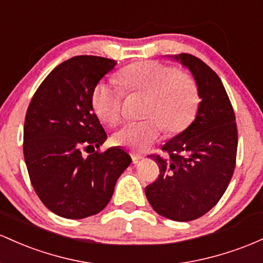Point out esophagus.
Wrapping results in <instances>:
<instances>
[{
  "label": "esophagus",
  "mask_w": 263,
  "mask_h": 263,
  "mask_svg": "<svg viewBox=\"0 0 263 263\" xmlns=\"http://www.w3.org/2000/svg\"><path fill=\"white\" fill-rule=\"evenodd\" d=\"M132 159H133V161H134V163H138V161L141 160V159H144V156L140 155V154H132Z\"/></svg>",
  "instance_id": "1"
}]
</instances>
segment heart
Segmentation results:
<instances>
[{
    "mask_svg": "<svg viewBox=\"0 0 263 263\" xmlns=\"http://www.w3.org/2000/svg\"><path fill=\"white\" fill-rule=\"evenodd\" d=\"M125 93L143 94L145 100L141 122L124 124L114 133L117 145L145 152L160 137L163 128L176 134L193 122L199 104L196 83L190 76L174 67L144 61L125 67L117 74ZM123 92L116 85L99 82L92 92V105L99 119L116 124L122 114Z\"/></svg>",
    "mask_w": 263,
    "mask_h": 263,
    "instance_id": "obj_1",
    "label": "heart"
}]
</instances>
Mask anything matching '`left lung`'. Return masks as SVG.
<instances>
[{
  "label": "left lung",
  "instance_id": "8db88e82",
  "mask_svg": "<svg viewBox=\"0 0 263 263\" xmlns=\"http://www.w3.org/2000/svg\"><path fill=\"white\" fill-rule=\"evenodd\" d=\"M193 74L199 92L195 120L152 155L160 175L145 187L152 208L174 221H191L210 211L229 186L237 153L235 113L219 76L201 60L171 55Z\"/></svg>",
  "mask_w": 263,
  "mask_h": 263
}]
</instances>
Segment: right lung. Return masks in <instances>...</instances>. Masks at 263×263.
<instances>
[{
	"label": "right lung",
	"instance_id": "obj_1",
	"mask_svg": "<svg viewBox=\"0 0 263 263\" xmlns=\"http://www.w3.org/2000/svg\"><path fill=\"white\" fill-rule=\"evenodd\" d=\"M117 62L77 55L46 77L26 113L23 155L32 186L52 212L78 220L108 205L117 180L132 163L119 146L84 158L107 133L93 111L92 92Z\"/></svg>",
	"mask_w": 263,
	"mask_h": 263
}]
</instances>
